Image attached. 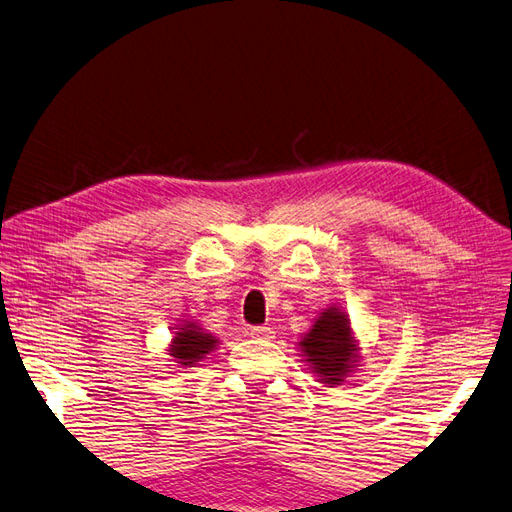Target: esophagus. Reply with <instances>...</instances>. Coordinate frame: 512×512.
Wrapping results in <instances>:
<instances>
[{
    "mask_svg": "<svg viewBox=\"0 0 512 512\" xmlns=\"http://www.w3.org/2000/svg\"><path fill=\"white\" fill-rule=\"evenodd\" d=\"M249 335L253 339H263V342H270V339H274V331L270 327H251L249 329Z\"/></svg>",
    "mask_w": 512,
    "mask_h": 512,
    "instance_id": "esophagus-1",
    "label": "esophagus"
}]
</instances>
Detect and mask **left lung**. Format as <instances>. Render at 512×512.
I'll return each mask as SVG.
<instances>
[{
	"instance_id": "obj_1",
	"label": "left lung",
	"mask_w": 512,
	"mask_h": 512,
	"mask_svg": "<svg viewBox=\"0 0 512 512\" xmlns=\"http://www.w3.org/2000/svg\"><path fill=\"white\" fill-rule=\"evenodd\" d=\"M297 346L318 382L329 388L342 386L361 361V346L350 327V318L335 306L314 318V325Z\"/></svg>"
}]
</instances>
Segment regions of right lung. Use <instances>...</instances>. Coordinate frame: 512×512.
<instances>
[{"label": "right lung", "instance_id": "add662e5", "mask_svg": "<svg viewBox=\"0 0 512 512\" xmlns=\"http://www.w3.org/2000/svg\"><path fill=\"white\" fill-rule=\"evenodd\" d=\"M175 329L177 331L173 333V342L168 344L166 352L173 356V361L181 369L196 367L219 344V339L213 333H208L206 329H202V325L189 318L181 320V325H177Z\"/></svg>", "mask_w": 512, "mask_h": 512}]
</instances>
